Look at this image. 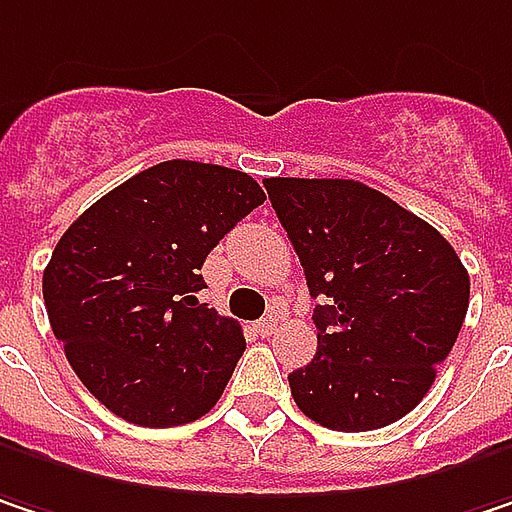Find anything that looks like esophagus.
I'll list each match as a JSON object with an SVG mask.
<instances>
[{"instance_id": "34e87169", "label": "esophagus", "mask_w": 512, "mask_h": 512, "mask_svg": "<svg viewBox=\"0 0 512 512\" xmlns=\"http://www.w3.org/2000/svg\"><path fill=\"white\" fill-rule=\"evenodd\" d=\"M255 331L260 334V337H269V334H275V319H272V316L260 319V322H255Z\"/></svg>"}]
</instances>
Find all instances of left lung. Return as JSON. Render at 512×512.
Here are the masks:
<instances>
[{
    "mask_svg": "<svg viewBox=\"0 0 512 512\" xmlns=\"http://www.w3.org/2000/svg\"><path fill=\"white\" fill-rule=\"evenodd\" d=\"M302 260L316 357L290 375L304 416L375 431L407 416L457 343L469 272L434 225L346 178H266Z\"/></svg>",
    "mask_w": 512,
    "mask_h": 512,
    "instance_id": "left-lung-1",
    "label": "left lung"
}]
</instances>
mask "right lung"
I'll return each mask as SVG.
<instances>
[{"label": "right lung", "mask_w": 512, "mask_h": 512, "mask_svg": "<svg viewBox=\"0 0 512 512\" xmlns=\"http://www.w3.org/2000/svg\"><path fill=\"white\" fill-rule=\"evenodd\" d=\"M252 175L163 161L114 187L58 240L43 302L81 384L119 419L172 428L219 401L243 328L199 304L210 249L257 205Z\"/></svg>", "instance_id": "obj_1"}]
</instances>
